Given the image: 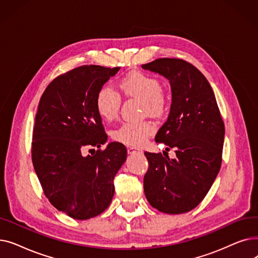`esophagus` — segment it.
<instances>
[{
	"mask_svg": "<svg viewBox=\"0 0 258 258\" xmlns=\"http://www.w3.org/2000/svg\"><path fill=\"white\" fill-rule=\"evenodd\" d=\"M127 153L128 154H137V153H141V151L139 150V148H136L134 146H128L127 147Z\"/></svg>",
	"mask_w": 258,
	"mask_h": 258,
	"instance_id": "obj_1",
	"label": "esophagus"
}]
</instances>
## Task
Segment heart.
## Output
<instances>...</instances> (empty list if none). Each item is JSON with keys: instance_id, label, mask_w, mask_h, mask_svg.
<instances>
[{"instance_id": "heart-1", "label": "heart", "mask_w": 258, "mask_h": 258, "mask_svg": "<svg viewBox=\"0 0 258 258\" xmlns=\"http://www.w3.org/2000/svg\"><path fill=\"white\" fill-rule=\"evenodd\" d=\"M120 89L125 96L142 100L143 113L152 116H161L168 105L167 97L161 90L160 81L147 73L134 71L121 78ZM121 104L120 94L111 86H102L95 98L97 114L104 120H113ZM155 132L150 121L124 122L112 132V138L127 145L138 146L143 144Z\"/></svg>"}]
</instances>
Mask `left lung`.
<instances>
[{
  "instance_id": "obj_1",
  "label": "left lung",
  "mask_w": 258,
  "mask_h": 258,
  "mask_svg": "<svg viewBox=\"0 0 258 258\" xmlns=\"http://www.w3.org/2000/svg\"><path fill=\"white\" fill-rule=\"evenodd\" d=\"M145 70L169 80L171 105L168 118L156 135L166 151L145 152L148 169L144 194L150 204L168 214L185 213L205 198L222 164L225 125L212 88L195 66L180 58H159L142 64Z\"/></svg>"
}]
</instances>
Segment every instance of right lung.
<instances>
[{"label": "right lung", "mask_w": 258, "mask_h": 258, "mask_svg": "<svg viewBox=\"0 0 258 258\" xmlns=\"http://www.w3.org/2000/svg\"><path fill=\"white\" fill-rule=\"evenodd\" d=\"M119 69L75 68L54 78L38 103L31 144L34 170L51 204L75 220H89L108 207L114 178L126 159L122 143L100 148L107 135L95 106L98 90ZM86 147L99 150L84 156Z\"/></svg>", "instance_id": "add662e5"}]
</instances>
